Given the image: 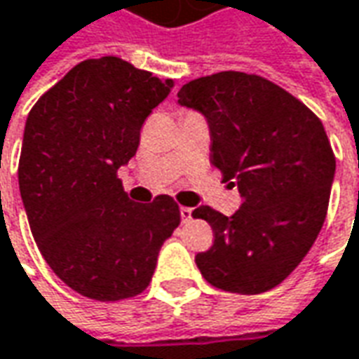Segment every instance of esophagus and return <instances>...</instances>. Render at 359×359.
Wrapping results in <instances>:
<instances>
[{
  "mask_svg": "<svg viewBox=\"0 0 359 359\" xmlns=\"http://www.w3.org/2000/svg\"><path fill=\"white\" fill-rule=\"evenodd\" d=\"M180 219L187 223L192 219V208H187V205H180Z\"/></svg>",
  "mask_w": 359,
  "mask_h": 359,
  "instance_id": "34e87169",
  "label": "esophagus"
}]
</instances>
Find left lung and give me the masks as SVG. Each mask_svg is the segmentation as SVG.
<instances>
[{"label":"left lung","instance_id":"left-lung-1","mask_svg":"<svg viewBox=\"0 0 359 359\" xmlns=\"http://www.w3.org/2000/svg\"><path fill=\"white\" fill-rule=\"evenodd\" d=\"M179 102L204 114L212 165L243 198L229 217L210 205L192 212L215 237L196 266L223 292H268L297 268L327 217L337 161L323 122L282 87L243 72L188 81Z\"/></svg>","mask_w":359,"mask_h":359}]
</instances>
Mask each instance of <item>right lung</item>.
<instances>
[{
    "instance_id": "1",
    "label": "right lung",
    "mask_w": 359,
    "mask_h": 359,
    "mask_svg": "<svg viewBox=\"0 0 359 359\" xmlns=\"http://www.w3.org/2000/svg\"><path fill=\"white\" fill-rule=\"evenodd\" d=\"M171 89L172 79L102 56L72 67L29 112L19 190L32 237L54 274L89 299L144 292L179 227L171 196L136 204L118 179L145 118Z\"/></svg>"
}]
</instances>
